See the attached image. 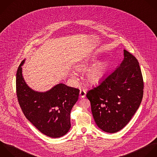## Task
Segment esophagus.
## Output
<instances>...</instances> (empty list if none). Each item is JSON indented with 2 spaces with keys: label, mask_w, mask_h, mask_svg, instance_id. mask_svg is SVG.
Returning a JSON list of instances; mask_svg holds the SVG:
<instances>
[{
  "label": "esophagus",
  "mask_w": 157,
  "mask_h": 157,
  "mask_svg": "<svg viewBox=\"0 0 157 157\" xmlns=\"http://www.w3.org/2000/svg\"><path fill=\"white\" fill-rule=\"evenodd\" d=\"M86 92L84 89H81L80 92H79V96L81 98H84L86 97Z\"/></svg>",
  "instance_id": "obj_1"
}]
</instances>
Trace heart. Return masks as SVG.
<instances>
[{
    "label": "heart",
    "instance_id": "obj_1",
    "mask_svg": "<svg viewBox=\"0 0 157 157\" xmlns=\"http://www.w3.org/2000/svg\"><path fill=\"white\" fill-rule=\"evenodd\" d=\"M105 73L106 64L104 62H101L87 72L86 78L89 82L92 84L97 83L103 78ZM72 76L76 78V74L73 73Z\"/></svg>",
    "mask_w": 157,
    "mask_h": 157
}]
</instances>
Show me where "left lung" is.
Instances as JSON below:
<instances>
[{"label":"left lung","mask_w":157,"mask_h":157,"mask_svg":"<svg viewBox=\"0 0 157 157\" xmlns=\"http://www.w3.org/2000/svg\"><path fill=\"white\" fill-rule=\"evenodd\" d=\"M144 81L136 58L124 50V59L86 95L97 126L107 133L125 127L139 108L143 97Z\"/></svg>","instance_id":"obj_1"}]
</instances>
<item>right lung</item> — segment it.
<instances>
[{
  "instance_id": "1",
  "label": "right lung",
  "mask_w": 157,
  "mask_h": 157,
  "mask_svg": "<svg viewBox=\"0 0 157 157\" xmlns=\"http://www.w3.org/2000/svg\"><path fill=\"white\" fill-rule=\"evenodd\" d=\"M24 60L19 65L16 79V95L25 117L40 132L59 138L70 130L71 110L78 100L79 90L59 84L46 92L32 90L22 75Z\"/></svg>"
}]
</instances>
